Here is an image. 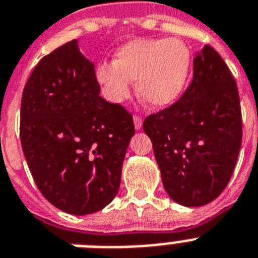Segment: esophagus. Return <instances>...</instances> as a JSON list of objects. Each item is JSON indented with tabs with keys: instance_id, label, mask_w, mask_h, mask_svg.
<instances>
[{
	"instance_id": "1",
	"label": "esophagus",
	"mask_w": 258,
	"mask_h": 258,
	"mask_svg": "<svg viewBox=\"0 0 258 258\" xmlns=\"http://www.w3.org/2000/svg\"><path fill=\"white\" fill-rule=\"evenodd\" d=\"M134 124L136 130H140L143 127V119L139 115H134Z\"/></svg>"
}]
</instances>
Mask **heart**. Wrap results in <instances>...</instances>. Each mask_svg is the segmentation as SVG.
I'll list each match as a JSON object with an SVG mask.
<instances>
[{
  "instance_id": "1",
  "label": "heart",
  "mask_w": 258,
  "mask_h": 258,
  "mask_svg": "<svg viewBox=\"0 0 258 258\" xmlns=\"http://www.w3.org/2000/svg\"><path fill=\"white\" fill-rule=\"evenodd\" d=\"M191 67L187 45L179 39H136L116 51L114 62L97 67V81L111 102L128 96L138 81L140 98L155 107L170 105L181 96Z\"/></svg>"
}]
</instances>
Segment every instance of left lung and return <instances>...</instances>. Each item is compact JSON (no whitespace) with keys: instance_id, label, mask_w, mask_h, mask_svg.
Segmentation results:
<instances>
[{"instance_id":"left-lung-1","label":"left lung","mask_w":258,"mask_h":258,"mask_svg":"<svg viewBox=\"0 0 258 258\" xmlns=\"http://www.w3.org/2000/svg\"><path fill=\"white\" fill-rule=\"evenodd\" d=\"M143 130L174 202L198 207L222 194L235 169L243 123L236 81L213 47L197 52L182 97L147 116Z\"/></svg>"}]
</instances>
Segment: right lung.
Returning a JSON list of instances; mask_svg holds the SVG:
<instances>
[{"label": "right lung", "instance_id": "obj_1", "mask_svg": "<svg viewBox=\"0 0 258 258\" xmlns=\"http://www.w3.org/2000/svg\"><path fill=\"white\" fill-rule=\"evenodd\" d=\"M21 143L44 198L64 213L88 215L115 198L133 115L99 96L94 64L71 42L44 56L21 103Z\"/></svg>", "mask_w": 258, "mask_h": 258}]
</instances>
